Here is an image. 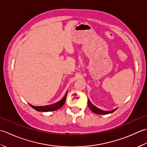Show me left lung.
Returning <instances> with one entry per match:
<instances>
[{
	"label": "left lung",
	"mask_w": 147,
	"mask_h": 147,
	"mask_svg": "<svg viewBox=\"0 0 147 147\" xmlns=\"http://www.w3.org/2000/svg\"><path fill=\"white\" fill-rule=\"evenodd\" d=\"M88 106L89 108L91 109V110L92 112H93L94 113H96V114H99V115H105V114H109V113H113L114 111L117 110V109L111 110V111H105V110H102L101 109H99L98 108H97L96 107H95L94 105H93L91 103V102L90 101V100L88 99Z\"/></svg>",
	"instance_id": "left-lung-1"
}]
</instances>
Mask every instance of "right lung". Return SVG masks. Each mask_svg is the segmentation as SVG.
Returning <instances> with one entry per match:
<instances>
[{
	"mask_svg": "<svg viewBox=\"0 0 147 147\" xmlns=\"http://www.w3.org/2000/svg\"><path fill=\"white\" fill-rule=\"evenodd\" d=\"M67 93L65 94V96L60 101L56 103H54L53 105H46V106H40V107H35L34 105H30V106L33 108V109H35V110H37V111H38V112L55 111V110L59 109V108H61L64 105L65 101H66V98H67Z\"/></svg>",
	"mask_w": 147,
	"mask_h": 147,
	"instance_id": "right-lung-1",
	"label": "right lung"
}]
</instances>
